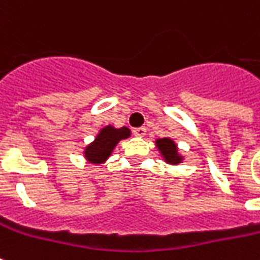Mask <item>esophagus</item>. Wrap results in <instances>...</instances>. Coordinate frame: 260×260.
Instances as JSON below:
<instances>
[{"instance_id":"34e87169","label":"esophagus","mask_w":260,"mask_h":260,"mask_svg":"<svg viewBox=\"0 0 260 260\" xmlns=\"http://www.w3.org/2000/svg\"><path fill=\"white\" fill-rule=\"evenodd\" d=\"M134 134L138 136V138H144L147 134V128L146 126H140V128H136L134 129Z\"/></svg>"}]
</instances>
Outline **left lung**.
Masks as SVG:
<instances>
[{"mask_svg":"<svg viewBox=\"0 0 260 260\" xmlns=\"http://www.w3.org/2000/svg\"><path fill=\"white\" fill-rule=\"evenodd\" d=\"M155 146L158 148L159 154L162 155L165 162L169 165H179L183 162V155L178 150L177 143L170 138H159L155 140Z\"/></svg>","mask_w":260,"mask_h":260,"instance_id":"8db88e82","label":"left lung"}]
</instances>
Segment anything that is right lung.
I'll return each instance as SVG.
<instances>
[{
	"label": "right lung",
	"instance_id": "add662e5",
	"mask_svg": "<svg viewBox=\"0 0 260 260\" xmlns=\"http://www.w3.org/2000/svg\"><path fill=\"white\" fill-rule=\"evenodd\" d=\"M129 136L131 129L126 126L116 128L112 124L102 126L95 135L93 142L85 147L83 158L87 163H91V165H97V166L102 165L109 159L110 155L113 154L118 142L128 139Z\"/></svg>",
	"mask_w": 260,
	"mask_h": 260
}]
</instances>
